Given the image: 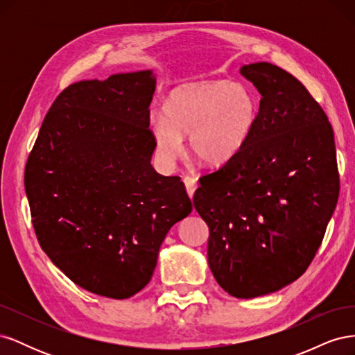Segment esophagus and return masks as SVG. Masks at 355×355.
<instances>
[{
    "instance_id": "34e87169",
    "label": "esophagus",
    "mask_w": 355,
    "mask_h": 355,
    "mask_svg": "<svg viewBox=\"0 0 355 355\" xmlns=\"http://www.w3.org/2000/svg\"><path fill=\"white\" fill-rule=\"evenodd\" d=\"M184 184H185V187H187L188 196H189L191 198L194 197V192H196V189H197V179L191 178V176H187V178H184Z\"/></svg>"
}]
</instances>
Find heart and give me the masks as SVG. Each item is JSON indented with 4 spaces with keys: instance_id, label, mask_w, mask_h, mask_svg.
<instances>
[{
    "instance_id": "heart-1",
    "label": "heart",
    "mask_w": 355,
    "mask_h": 355,
    "mask_svg": "<svg viewBox=\"0 0 355 355\" xmlns=\"http://www.w3.org/2000/svg\"><path fill=\"white\" fill-rule=\"evenodd\" d=\"M257 102L241 85L227 81L187 84L168 93L161 118L151 123L157 154L175 161L180 137L188 135V151L198 163L222 166L249 141L257 121Z\"/></svg>"
}]
</instances>
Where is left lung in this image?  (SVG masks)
I'll return each mask as SVG.
<instances>
[{
    "instance_id": "1",
    "label": "left lung",
    "mask_w": 355,
    "mask_h": 355,
    "mask_svg": "<svg viewBox=\"0 0 355 355\" xmlns=\"http://www.w3.org/2000/svg\"><path fill=\"white\" fill-rule=\"evenodd\" d=\"M262 99L249 141L200 178L194 207L210 230L209 266L234 297L293 283L313 262L339 197L333 128L292 73L266 62L241 68Z\"/></svg>"
}]
</instances>
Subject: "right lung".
Returning <instances> with one entry per match:
<instances>
[{"instance_id": "add662e5", "label": "right lung", "mask_w": 355, "mask_h": 355, "mask_svg": "<svg viewBox=\"0 0 355 355\" xmlns=\"http://www.w3.org/2000/svg\"><path fill=\"white\" fill-rule=\"evenodd\" d=\"M154 92L153 71L71 84L25 167L41 249L69 280L105 297L141 292L168 230L192 210L180 178L151 166Z\"/></svg>"}]
</instances>
